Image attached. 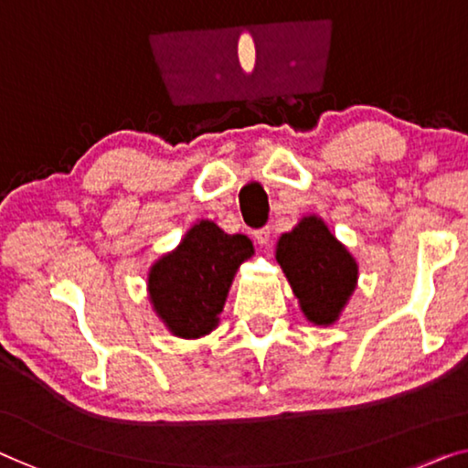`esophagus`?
Masks as SVG:
<instances>
[{
	"label": "esophagus",
	"instance_id": "esophagus-1",
	"mask_svg": "<svg viewBox=\"0 0 468 468\" xmlns=\"http://www.w3.org/2000/svg\"><path fill=\"white\" fill-rule=\"evenodd\" d=\"M254 239L261 243V246H267L271 241V229L269 227H262V229H256L254 231Z\"/></svg>",
	"mask_w": 468,
	"mask_h": 468
}]
</instances>
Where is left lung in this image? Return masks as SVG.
<instances>
[{"mask_svg":"<svg viewBox=\"0 0 468 468\" xmlns=\"http://www.w3.org/2000/svg\"><path fill=\"white\" fill-rule=\"evenodd\" d=\"M277 262L304 315L313 324L330 325L338 319L357 282V264L317 216H306L294 231L282 235Z\"/></svg>","mask_w":468,"mask_h":468,"instance_id":"1","label":"left lung"}]
</instances>
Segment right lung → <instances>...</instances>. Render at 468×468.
<instances>
[{
  "label": "right lung",
  "mask_w": 468,
  "mask_h": 468,
  "mask_svg": "<svg viewBox=\"0 0 468 468\" xmlns=\"http://www.w3.org/2000/svg\"><path fill=\"white\" fill-rule=\"evenodd\" d=\"M252 252L246 235H227L201 220L172 254L153 264L151 303L174 336L199 338L214 330L235 271Z\"/></svg>",
  "instance_id": "1"
}]
</instances>
